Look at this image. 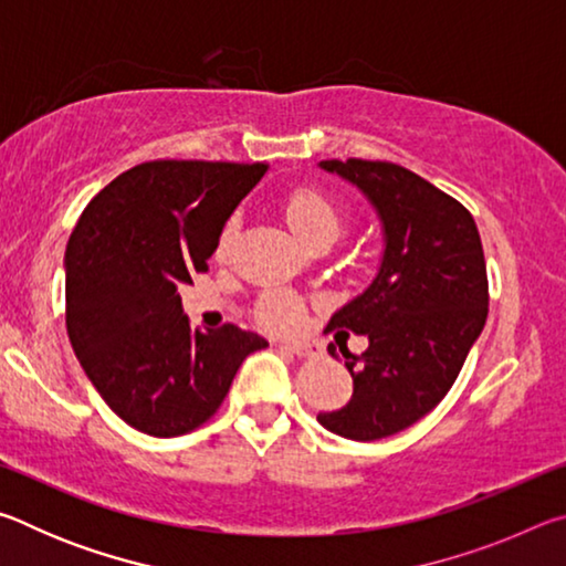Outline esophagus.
<instances>
[{
	"instance_id": "obj_1",
	"label": "esophagus",
	"mask_w": 566,
	"mask_h": 566,
	"mask_svg": "<svg viewBox=\"0 0 566 566\" xmlns=\"http://www.w3.org/2000/svg\"><path fill=\"white\" fill-rule=\"evenodd\" d=\"M282 349L296 354V357H317L319 349L312 342H284Z\"/></svg>"
}]
</instances>
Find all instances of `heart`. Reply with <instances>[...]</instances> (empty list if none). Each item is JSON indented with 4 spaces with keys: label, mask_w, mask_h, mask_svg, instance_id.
Instances as JSON below:
<instances>
[{
    "label": "heart",
    "mask_w": 566,
    "mask_h": 566,
    "mask_svg": "<svg viewBox=\"0 0 566 566\" xmlns=\"http://www.w3.org/2000/svg\"><path fill=\"white\" fill-rule=\"evenodd\" d=\"M284 219L292 232L304 239L306 244L317 239L332 237L337 239L344 227V212L337 199L319 187H300L294 189L284 202ZM227 249V237L219 244L217 254L222 256ZM304 317V306L300 296L292 292H270L260 304V322L270 329H294L300 327Z\"/></svg>",
    "instance_id": "heart-1"
}]
</instances>
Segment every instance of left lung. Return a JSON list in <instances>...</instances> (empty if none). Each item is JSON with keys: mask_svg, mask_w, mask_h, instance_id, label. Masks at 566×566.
Wrapping results in <instances>:
<instances>
[{"mask_svg": "<svg viewBox=\"0 0 566 566\" xmlns=\"http://www.w3.org/2000/svg\"><path fill=\"white\" fill-rule=\"evenodd\" d=\"M322 169L357 185L385 227L377 280L327 324L354 379L347 407L319 415L329 432L371 442L429 415L452 389L490 312V282L474 217L415 171L379 159H327ZM367 333L354 358L340 344ZM337 357V347L329 344Z\"/></svg>", "mask_w": 566, "mask_h": 566, "instance_id": "obj_1", "label": "left lung"}]
</instances>
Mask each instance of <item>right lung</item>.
Returning a JSON list of instances; mask_svg holds the SVG:
<instances>
[{"mask_svg": "<svg viewBox=\"0 0 566 566\" xmlns=\"http://www.w3.org/2000/svg\"><path fill=\"white\" fill-rule=\"evenodd\" d=\"M264 171V161H145L112 179L74 227L66 334L102 399L139 432L202 427L247 354L266 347L234 324L191 329L179 296L209 270L227 219Z\"/></svg>", "mask_w": 566, "mask_h": 566, "instance_id": "obj_1", "label": "right lung"}]
</instances>
